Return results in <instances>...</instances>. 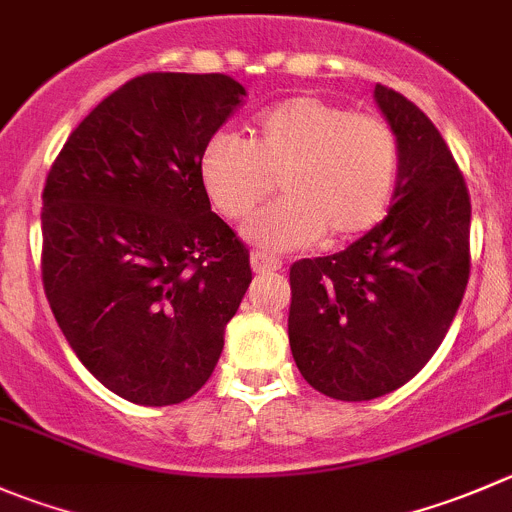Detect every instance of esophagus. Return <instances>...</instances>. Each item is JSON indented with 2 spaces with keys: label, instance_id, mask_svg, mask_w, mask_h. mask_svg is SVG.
<instances>
[{
  "label": "esophagus",
  "instance_id": "obj_1",
  "mask_svg": "<svg viewBox=\"0 0 512 512\" xmlns=\"http://www.w3.org/2000/svg\"><path fill=\"white\" fill-rule=\"evenodd\" d=\"M250 265H252V270H255V272H277V270H282L280 260L262 255V252H252Z\"/></svg>",
  "mask_w": 512,
  "mask_h": 512
}]
</instances>
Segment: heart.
Masks as SVG:
<instances>
[{
	"label": "heart",
	"mask_w": 512,
	"mask_h": 512,
	"mask_svg": "<svg viewBox=\"0 0 512 512\" xmlns=\"http://www.w3.org/2000/svg\"><path fill=\"white\" fill-rule=\"evenodd\" d=\"M398 137L385 119L317 97H295L260 114L255 137L215 132L197 160L202 190L227 220L250 215L275 180L280 200L242 235L270 252L322 237L345 245L377 225L398 182Z\"/></svg>",
	"instance_id": "heart-1"
}]
</instances>
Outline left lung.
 <instances>
[{
	"label": "left lung",
	"mask_w": 512,
	"mask_h": 512,
	"mask_svg": "<svg viewBox=\"0 0 512 512\" xmlns=\"http://www.w3.org/2000/svg\"><path fill=\"white\" fill-rule=\"evenodd\" d=\"M398 137L388 217L347 250L290 267V350L312 388L347 403L403 388L433 357L470 275V195L420 107L375 84Z\"/></svg>",
	"instance_id": "8db88e82"
}]
</instances>
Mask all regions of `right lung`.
<instances>
[{
    "instance_id": "obj_1",
    "label": "right lung",
    "mask_w": 512,
    "mask_h": 512,
    "mask_svg": "<svg viewBox=\"0 0 512 512\" xmlns=\"http://www.w3.org/2000/svg\"><path fill=\"white\" fill-rule=\"evenodd\" d=\"M245 94L227 74H142L79 122L47 175L44 295L74 355L130 403L192 398L252 282L197 175Z\"/></svg>"
}]
</instances>
